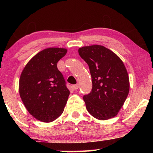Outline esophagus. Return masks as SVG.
<instances>
[{
    "label": "esophagus",
    "instance_id": "34e87169",
    "mask_svg": "<svg viewBox=\"0 0 153 153\" xmlns=\"http://www.w3.org/2000/svg\"><path fill=\"white\" fill-rule=\"evenodd\" d=\"M78 88H79V86H78V84H76V85H73V86H72V88H73L74 90H76L77 89H78Z\"/></svg>",
    "mask_w": 153,
    "mask_h": 153
}]
</instances>
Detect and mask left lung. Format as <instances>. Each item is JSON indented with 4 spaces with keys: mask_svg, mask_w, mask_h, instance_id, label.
I'll list each match as a JSON object with an SVG mask.
<instances>
[{
    "mask_svg": "<svg viewBox=\"0 0 153 153\" xmlns=\"http://www.w3.org/2000/svg\"><path fill=\"white\" fill-rule=\"evenodd\" d=\"M78 53L88 65L92 76V91L83 97L88 111L99 120L115 117L129 90V76L123 61L101 45L83 46Z\"/></svg>",
    "mask_w": 153,
    "mask_h": 153,
    "instance_id": "1",
    "label": "left lung"
}]
</instances>
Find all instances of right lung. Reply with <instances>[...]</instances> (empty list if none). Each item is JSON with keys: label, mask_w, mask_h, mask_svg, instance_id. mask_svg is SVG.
Here are the masks:
<instances>
[{"label": "right lung", "mask_w": 153, "mask_h": 153, "mask_svg": "<svg viewBox=\"0 0 153 153\" xmlns=\"http://www.w3.org/2000/svg\"><path fill=\"white\" fill-rule=\"evenodd\" d=\"M63 48H48L36 54L23 69L19 83L20 97L36 120L51 122L64 111L69 90L56 63L66 55Z\"/></svg>", "instance_id": "add662e5"}]
</instances>
